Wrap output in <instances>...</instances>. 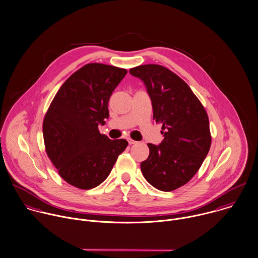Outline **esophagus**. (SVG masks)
<instances>
[{
  "mask_svg": "<svg viewBox=\"0 0 258 258\" xmlns=\"http://www.w3.org/2000/svg\"><path fill=\"white\" fill-rule=\"evenodd\" d=\"M128 143L130 144V145H132V144H135V143H137L135 140H133V139H131V138H128Z\"/></svg>",
  "mask_w": 258,
  "mask_h": 258,
  "instance_id": "34e87169",
  "label": "esophagus"
}]
</instances>
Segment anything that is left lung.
<instances>
[{
	"label": "left lung",
	"instance_id": "1",
	"mask_svg": "<svg viewBox=\"0 0 258 258\" xmlns=\"http://www.w3.org/2000/svg\"><path fill=\"white\" fill-rule=\"evenodd\" d=\"M151 98L153 119L164 134L158 146L148 144L149 156L141 162L145 179L161 191H173L191 180L211 146L209 119L203 105L179 76L156 64L130 69Z\"/></svg>",
	"mask_w": 258,
	"mask_h": 258
}]
</instances>
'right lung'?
Wrapping results in <instances>:
<instances>
[{
	"label": "right lung",
	"mask_w": 258,
	"mask_h": 258,
	"mask_svg": "<svg viewBox=\"0 0 258 258\" xmlns=\"http://www.w3.org/2000/svg\"><path fill=\"white\" fill-rule=\"evenodd\" d=\"M126 74V69L115 66L86 64L65 81L48 108L43 121L45 149L59 175L74 187L100 185L128 145L98 129L109 117L112 92Z\"/></svg>",
	"instance_id": "obj_1"
}]
</instances>
